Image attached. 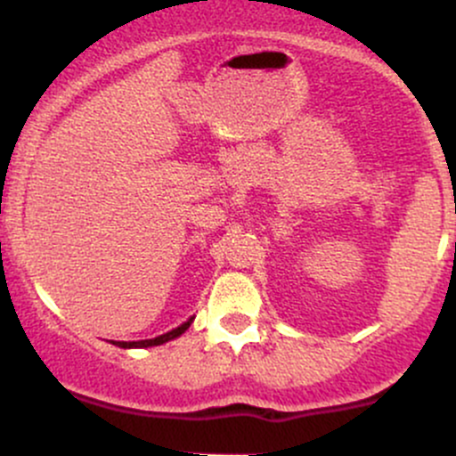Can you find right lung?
Returning a JSON list of instances; mask_svg holds the SVG:
<instances>
[{
  "mask_svg": "<svg viewBox=\"0 0 456 456\" xmlns=\"http://www.w3.org/2000/svg\"><path fill=\"white\" fill-rule=\"evenodd\" d=\"M191 320H194V317H190V320L183 322L181 326H176V329H172V330H169V333L159 335V338H154V339H141V342H112V344H117V346H121V348H147V346H159V344H165V342H169V339H174V338H178V335L185 333V330L190 329Z\"/></svg>",
  "mask_w": 456,
  "mask_h": 456,
  "instance_id": "add662e5",
  "label": "right lung"
}]
</instances>
